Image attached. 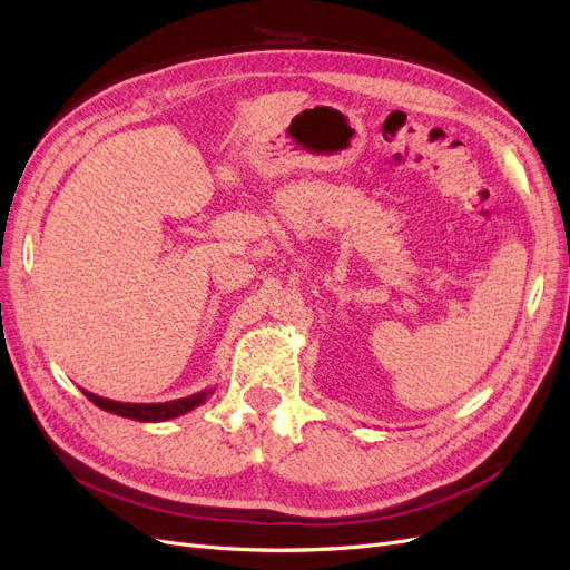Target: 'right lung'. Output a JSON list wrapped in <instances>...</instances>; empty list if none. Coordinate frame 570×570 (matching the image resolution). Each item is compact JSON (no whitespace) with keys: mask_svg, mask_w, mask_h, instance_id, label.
Returning a JSON list of instances; mask_svg holds the SVG:
<instances>
[{"mask_svg":"<svg viewBox=\"0 0 570 570\" xmlns=\"http://www.w3.org/2000/svg\"><path fill=\"white\" fill-rule=\"evenodd\" d=\"M88 400L105 409L109 413H116V416H124V419H132V421H140V423H161V421H170V419H178L183 413L193 411L195 406H202L206 400H209V394H214V387H206L202 392H195L189 396H183V400H174V402H159V404H128V402H114V400H105V396L92 394L88 390H82Z\"/></svg>","mask_w":570,"mask_h":570,"instance_id":"obj_1","label":"right lung"}]
</instances>
